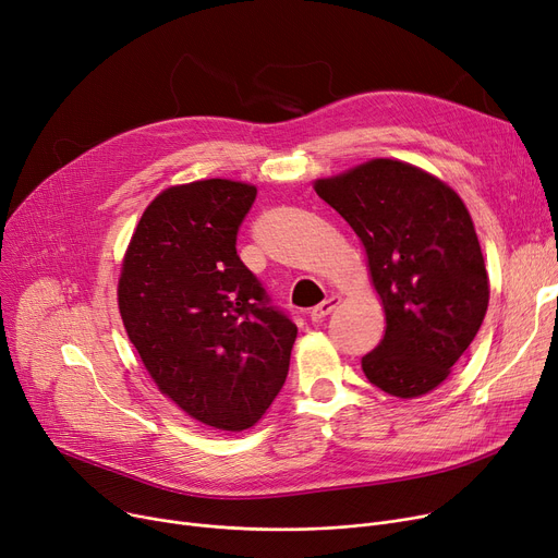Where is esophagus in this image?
Masks as SVG:
<instances>
[{
	"mask_svg": "<svg viewBox=\"0 0 558 558\" xmlns=\"http://www.w3.org/2000/svg\"><path fill=\"white\" fill-rule=\"evenodd\" d=\"M338 304H340V298H338V295L327 298L323 304H317L315 308H311V320H313V323H323L325 317H327L333 308H338Z\"/></svg>",
	"mask_w": 558,
	"mask_h": 558,
	"instance_id": "1",
	"label": "esophagus"
}]
</instances>
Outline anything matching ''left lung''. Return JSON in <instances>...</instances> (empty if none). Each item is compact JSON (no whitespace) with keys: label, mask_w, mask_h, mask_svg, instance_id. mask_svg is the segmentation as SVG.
<instances>
[{"label":"left lung","mask_w":558,"mask_h":558,"mask_svg":"<svg viewBox=\"0 0 558 558\" xmlns=\"http://www.w3.org/2000/svg\"><path fill=\"white\" fill-rule=\"evenodd\" d=\"M365 250L386 333L361 359L369 384L413 400L436 390L470 348L490 286L470 210L452 185L397 158L313 181Z\"/></svg>","instance_id":"1"}]
</instances>
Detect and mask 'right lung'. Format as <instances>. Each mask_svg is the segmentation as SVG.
Segmentation results:
<instances>
[{"instance_id":"1","label":"right lung","mask_w":558,"mask_h":558,"mask_svg":"<svg viewBox=\"0 0 558 558\" xmlns=\"http://www.w3.org/2000/svg\"><path fill=\"white\" fill-rule=\"evenodd\" d=\"M256 185L199 179L158 193L126 245L118 306L147 375L185 415L254 427L279 395L298 327L235 254Z\"/></svg>"}]
</instances>
